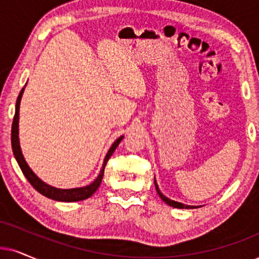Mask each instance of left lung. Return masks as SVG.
Segmentation results:
<instances>
[{
  "instance_id": "left-lung-1",
  "label": "left lung",
  "mask_w": 259,
  "mask_h": 259,
  "mask_svg": "<svg viewBox=\"0 0 259 259\" xmlns=\"http://www.w3.org/2000/svg\"><path fill=\"white\" fill-rule=\"evenodd\" d=\"M154 184H155L156 192H158V194H159L160 198H161L163 202L167 203L168 205H171V207L179 208V209H194V208H198V205H197V207H196V205H188V204H184V203L173 201V199H169L168 197H166V196L163 195L161 191H160V189H159V186H158V183H156V181H155V177H154Z\"/></svg>"
}]
</instances>
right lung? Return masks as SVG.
<instances>
[{
  "instance_id": "right-lung-1",
  "label": "right lung",
  "mask_w": 259,
  "mask_h": 259,
  "mask_svg": "<svg viewBox=\"0 0 259 259\" xmlns=\"http://www.w3.org/2000/svg\"><path fill=\"white\" fill-rule=\"evenodd\" d=\"M26 84L22 88L20 94H19L18 99H16V105H15V116L14 119H13L12 124V148L13 153H14V156L18 161L19 166H20L22 173H24L27 181L31 183V185L37 190L39 194H41L45 197L54 199V201L58 202H77V201H83L88 197H91L94 192L97 191L98 188H99L101 184V181H103L104 176V169H105V166L109 159L111 158L114 150H116L117 147L120 143V141L123 140L124 136H120L112 143V146L110 147L109 152L105 155V159H104L103 167L100 169L99 176L94 179L91 184L86 186H81V188H73V189H58L55 188V186H51L47 184L45 182H42L39 177L35 175V173L32 171V168L29 167L28 163L26 162V160L22 155V150L20 147V141H19V111H20V101L22 98V94H24Z\"/></svg>"
}]
</instances>
